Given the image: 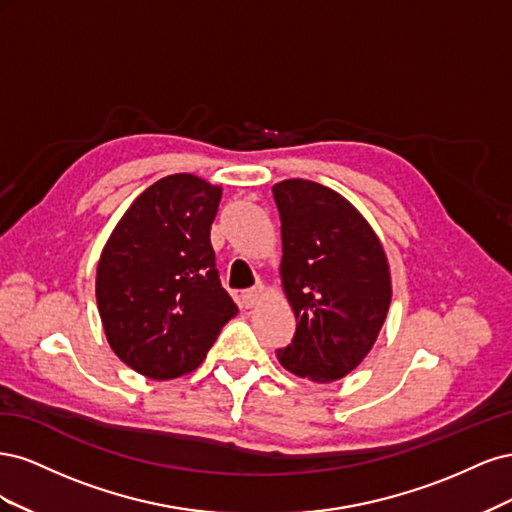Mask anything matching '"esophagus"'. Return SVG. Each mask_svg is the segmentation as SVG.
Returning a JSON list of instances; mask_svg holds the SVG:
<instances>
[{"mask_svg":"<svg viewBox=\"0 0 512 512\" xmlns=\"http://www.w3.org/2000/svg\"><path fill=\"white\" fill-rule=\"evenodd\" d=\"M262 294H265V288L262 286H256V288H250V290H245L243 294H241V301H243V305L250 309V307H254L260 299H262Z\"/></svg>","mask_w":512,"mask_h":512,"instance_id":"obj_1","label":"esophagus"}]
</instances>
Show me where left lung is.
Segmentation results:
<instances>
[{"mask_svg": "<svg viewBox=\"0 0 512 512\" xmlns=\"http://www.w3.org/2000/svg\"><path fill=\"white\" fill-rule=\"evenodd\" d=\"M282 220V284L297 331L280 363L333 382L376 344L391 305V273L367 220L331 188L307 179L273 185Z\"/></svg>", "mask_w": 512, "mask_h": 512, "instance_id": "obj_1", "label": "left lung"}]
</instances>
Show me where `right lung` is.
Wrapping results in <instances>:
<instances>
[{"label": "right lung", "mask_w": 512, "mask_h": 512, "mask_svg": "<svg viewBox=\"0 0 512 512\" xmlns=\"http://www.w3.org/2000/svg\"><path fill=\"white\" fill-rule=\"evenodd\" d=\"M220 185L179 173L138 196L108 237L96 301L108 344L138 374L170 380L207 356L237 305L211 247Z\"/></svg>", "instance_id": "add662e5"}]
</instances>
